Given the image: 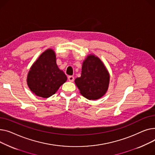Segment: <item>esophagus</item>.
Here are the masks:
<instances>
[{"label": "esophagus", "instance_id": "1", "mask_svg": "<svg viewBox=\"0 0 155 155\" xmlns=\"http://www.w3.org/2000/svg\"><path fill=\"white\" fill-rule=\"evenodd\" d=\"M68 80L70 82H73L74 80V78L72 76H68Z\"/></svg>", "mask_w": 155, "mask_h": 155}]
</instances>
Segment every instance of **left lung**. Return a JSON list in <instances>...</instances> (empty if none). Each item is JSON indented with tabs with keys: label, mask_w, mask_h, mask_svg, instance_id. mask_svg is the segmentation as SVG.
Returning <instances> with one entry per match:
<instances>
[{
	"label": "left lung",
	"mask_w": 155,
	"mask_h": 155,
	"mask_svg": "<svg viewBox=\"0 0 155 155\" xmlns=\"http://www.w3.org/2000/svg\"><path fill=\"white\" fill-rule=\"evenodd\" d=\"M110 79V73L101 60L89 54L83 62L81 76L75 79V84L84 97L96 100L107 92Z\"/></svg>",
	"instance_id": "left-lung-1"
}]
</instances>
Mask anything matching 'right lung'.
Instances as JSON below:
<instances>
[{
	"label": "right lung",
	"mask_w": 155,
	"mask_h": 155,
	"mask_svg": "<svg viewBox=\"0 0 155 155\" xmlns=\"http://www.w3.org/2000/svg\"><path fill=\"white\" fill-rule=\"evenodd\" d=\"M67 81V77L56 64L54 51L48 49L36 60L27 74V83L36 96L48 98L55 94Z\"/></svg>",
	"instance_id": "right-lung-1"
}]
</instances>
